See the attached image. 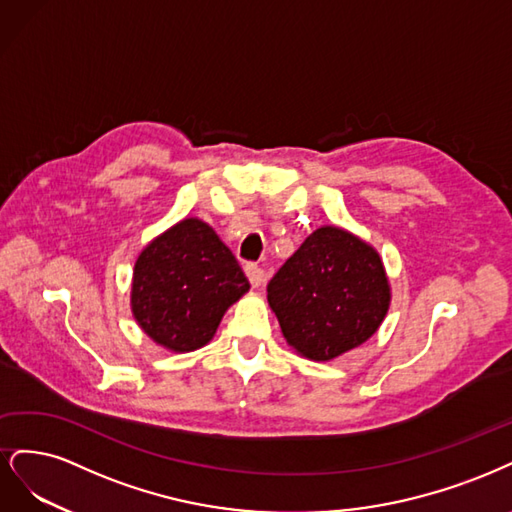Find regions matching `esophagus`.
Listing matches in <instances>:
<instances>
[{
    "mask_svg": "<svg viewBox=\"0 0 512 512\" xmlns=\"http://www.w3.org/2000/svg\"><path fill=\"white\" fill-rule=\"evenodd\" d=\"M246 276H249V283L253 287H259L263 283V278H266V272H263L259 266H253V263H249V266H246Z\"/></svg>",
    "mask_w": 512,
    "mask_h": 512,
    "instance_id": "34e87169",
    "label": "esophagus"
}]
</instances>
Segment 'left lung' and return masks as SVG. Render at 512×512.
Returning <instances> with one entry per match:
<instances>
[{
  "label": "left lung",
  "instance_id": "obj_1",
  "mask_svg": "<svg viewBox=\"0 0 512 512\" xmlns=\"http://www.w3.org/2000/svg\"><path fill=\"white\" fill-rule=\"evenodd\" d=\"M268 304L295 353L332 361L378 332L391 285L372 244L338 225H323L274 274Z\"/></svg>",
  "mask_w": 512,
  "mask_h": 512
}]
</instances>
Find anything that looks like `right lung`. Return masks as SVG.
<instances>
[{
    "label": "right lung",
    "instance_id": "right-lung-1",
    "mask_svg": "<svg viewBox=\"0 0 512 512\" xmlns=\"http://www.w3.org/2000/svg\"><path fill=\"white\" fill-rule=\"evenodd\" d=\"M251 289L234 253L197 217L178 221L140 251L131 276V315L172 353L206 346L227 312Z\"/></svg>",
    "mask_w": 512,
    "mask_h": 512
}]
</instances>
